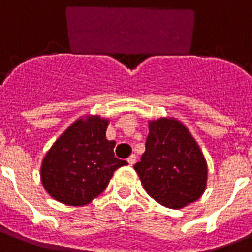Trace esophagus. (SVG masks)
Returning a JSON list of instances; mask_svg holds the SVG:
<instances>
[{
    "label": "esophagus",
    "instance_id": "obj_1",
    "mask_svg": "<svg viewBox=\"0 0 252 252\" xmlns=\"http://www.w3.org/2000/svg\"><path fill=\"white\" fill-rule=\"evenodd\" d=\"M136 158H137L136 155L132 154V155H130V157H129V158L126 159V160H128V163H129V165H133V164H134V163H136Z\"/></svg>",
    "mask_w": 252,
    "mask_h": 252
}]
</instances>
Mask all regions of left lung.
<instances>
[{
	"mask_svg": "<svg viewBox=\"0 0 252 252\" xmlns=\"http://www.w3.org/2000/svg\"><path fill=\"white\" fill-rule=\"evenodd\" d=\"M146 149L136 163L144 189L168 208H183L202 197L207 161L189 129L175 118L149 122Z\"/></svg>",
	"mask_w": 252,
	"mask_h": 252,
	"instance_id": "8db88e82",
	"label": "left lung"
}]
</instances>
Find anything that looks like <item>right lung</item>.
Returning <instances> with one entry per match:
<instances>
[{"instance_id":"1","label":"right lung","mask_w":252,"mask_h":252,"mask_svg":"<svg viewBox=\"0 0 252 252\" xmlns=\"http://www.w3.org/2000/svg\"><path fill=\"white\" fill-rule=\"evenodd\" d=\"M108 119L89 115L73 122L55 141L41 164V183L50 197L67 206H85L107 188L116 169L115 141L106 138Z\"/></svg>"}]
</instances>
